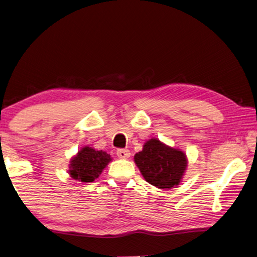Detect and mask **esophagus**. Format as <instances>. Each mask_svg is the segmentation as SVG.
I'll use <instances>...</instances> for the list:
<instances>
[{"instance_id": "obj_1", "label": "esophagus", "mask_w": 257, "mask_h": 257, "mask_svg": "<svg viewBox=\"0 0 257 257\" xmlns=\"http://www.w3.org/2000/svg\"><path fill=\"white\" fill-rule=\"evenodd\" d=\"M116 153L119 159H128L130 157V151L127 149H118Z\"/></svg>"}]
</instances>
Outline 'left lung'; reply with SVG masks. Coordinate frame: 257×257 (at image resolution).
<instances>
[{
	"mask_svg": "<svg viewBox=\"0 0 257 257\" xmlns=\"http://www.w3.org/2000/svg\"><path fill=\"white\" fill-rule=\"evenodd\" d=\"M143 178L160 189H171L182 183L188 166L186 153L165 145L158 138L149 139L134 158Z\"/></svg>",
	"mask_w": 257,
	"mask_h": 257,
	"instance_id": "left-lung-1",
	"label": "left lung"
}]
</instances>
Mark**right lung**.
<instances>
[{
  "instance_id": "add662e5",
  "label": "right lung",
  "mask_w": 257,
  "mask_h": 257,
  "mask_svg": "<svg viewBox=\"0 0 257 257\" xmlns=\"http://www.w3.org/2000/svg\"><path fill=\"white\" fill-rule=\"evenodd\" d=\"M111 161L107 152L84 146L71 159L68 173L74 181L92 183L99 177Z\"/></svg>"
}]
</instances>
